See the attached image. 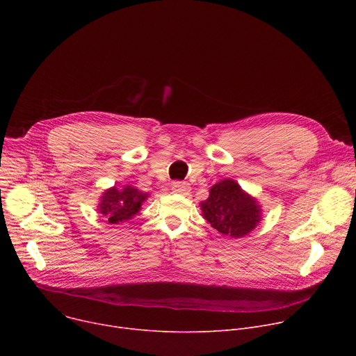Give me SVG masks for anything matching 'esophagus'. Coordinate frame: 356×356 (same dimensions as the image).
Returning a JSON list of instances; mask_svg holds the SVG:
<instances>
[{"mask_svg":"<svg viewBox=\"0 0 356 356\" xmlns=\"http://www.w3.org/2000/svg\"><path fill=\"white\" fill-rule=\"evenodd\" d=\"M172 190H173V193H176V194H187L188 191H190V187H188V184L187 183H183V181H173L172 183Z\"/></svg>","mask_w":356,"mask_h":356,"instance_id":"34e87169","label":"esophagus"}]
</instances>
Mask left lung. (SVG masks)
<instances>
[{"label": "left lung", "instance_id": "left-lung-1", "mask_svg": "<svg viewBox=\"0 0 356 356\" xmlns=\"http://www.w3.org/2000/svg\"><path fill=\"white\" fill-rule=\"evenodd\" d=\"M202 217L228 238H242L262 220L258 198L246 193L235 180L222 179L213 184L207 200L200 202Z\"/></svg>", "mask_w": 356, "mask_h": 356}]
</instances>
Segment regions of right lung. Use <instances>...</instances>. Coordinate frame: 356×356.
I'll return each mask as SVG.
<instances>
[{
    "label": "right lung",
    "instance_id": "1",
    "mask_svg": "<svg viewBox=\"0 0 356 356\" xmlns=\"http://www.w3.org/2000/svg\"><path fill=\"white\" fill-rule=\"evenodd\" d=\"M147 198V193H143L131 184H124L121 187L113 186L99 197L97 210L108 220L110 224H120L132 220L140 211L142 204Z\"/></svg>",
    "mask_w": 356,
    "mask_h": 356
}]
</instances>
